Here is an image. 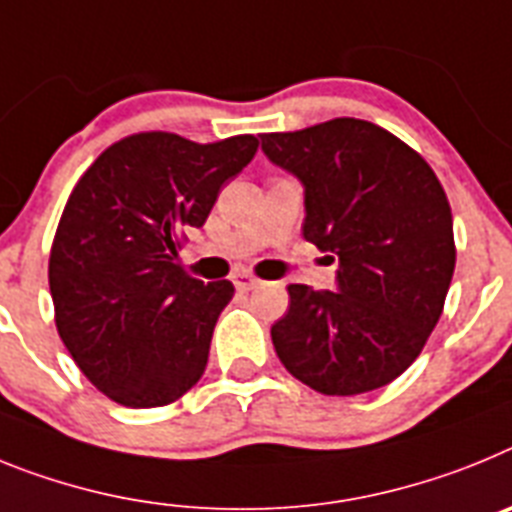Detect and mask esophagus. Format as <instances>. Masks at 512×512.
<instances>
[{
  "mask_svg": "<svg viewBox=\"0 0 512 512\" xmlns=\"http://www.w3.org/2000/svg\"><path fill=\"white\" fill-rule=\"evenodd\" d=\"M234 286H237L239 291H252V288L260 286V278H255V275L247 273V270H239V273L234 275Z\"/></svg>",
  "mask_w": 512,
  "mask_h": 512,
  "instance_id": "obj_1",
  "label": "esophagus"
}]
</instances>
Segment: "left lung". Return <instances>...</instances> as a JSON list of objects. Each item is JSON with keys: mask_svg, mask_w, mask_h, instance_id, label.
Returning a JSON list of instances; mask_svg holds the SVG:
<instances>
[{"mask_svg": "<svg viewBox=\"0 0 512 512\" xmlns=\"http://www.w3.org/2000/svg\"><path fill=\"white\" fill-rule=\"evenodd\" d=\"M262 151L304 185L306 242L340 262L337 291L288 286L291 304L270 330L275 353L330 397L386 386L446 304L456 244L443 185L415 149L358 118L262 133Z\"/></svg>", "mask_w": 512, "mask_h": 512, "instance_id": "left-lung-1", "label": "left lung"}]
</instances>
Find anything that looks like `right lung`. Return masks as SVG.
<instances>
[{
	"instance_id": "add662e5",
	"label": "right lung",
	"mask_w": 512,
	"mask_h": 512,
	"mask_svg": "<svg viewBox=\"0 0 512 512\" xmlns=\"http://www.w3.org/2000/svg\"><path fill=\"white\" fill-rule=\"evenodd\" d=\"M257 144L250 133L216 144L133 133L102 151L71 190L48 260L56 330L113 402L164 407L206 371L234 286L193 278L177 250Z\"/></svg>"
}]
</instances>
